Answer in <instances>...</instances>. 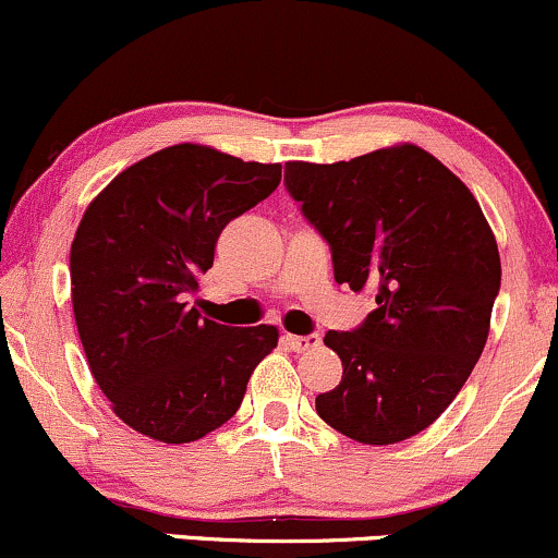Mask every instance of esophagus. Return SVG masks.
Instances as JSON below:
<instances>
[{
  "mask_svg": "<svg viewBox=\"0 0 558 558\" xmlns=\"http://www.w3.org/2000/svg\"><path fill=\"white\" fill-rule=\"evenodd\" d=\"M284 344L294 352L316 350V347L320 344V333H305V337H298V333H284Z\"/></svg>",
  "mask_w": 558,
  "mask_h": 558,
  "instance_id": "esophagus-1",
  "label": "esophagus"
}]
</instances>
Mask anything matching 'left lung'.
<instances>
[{
    "mask_svg": "<svg viewBox=\"0 0 558 558\" xmlns=\"http://www.w3.org/2000/svg\"><path fill=\"white\" fill-rule=\"evenodd\" d=\"M284 185L329 242L333 279L376 294L357 329L324 337L344 373L316 397L318 415L373 447L421 434L486 347L501 287L486 216L460 177L410 143L337 163L290 161Z\"/></svg>",
    "mask_w": 558,
    "mask_h": 558,
    "instance_id": "left-lung-1",
    "label": "left lung"
}]
</instances>
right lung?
<instances>
[{
    "instance_id": "right-lung-1",
    "label": "right lung",
    "mask_w": 558,
    "mask_h": 558,
    "mask_svg": "<svg viewBox=\"0 0 558 558\" xmlns=\"http://www.w3.org/2000/svg\"><path fill=\"white\" fill-rule=\"evenodd\" d=\"M279 163L180 143L117 174L85 208L70 247L72 311L114 415L187 444L240 410L274 326H225L187 300L221 229L279 187Z\"/></svg>"
}]
</instances>
